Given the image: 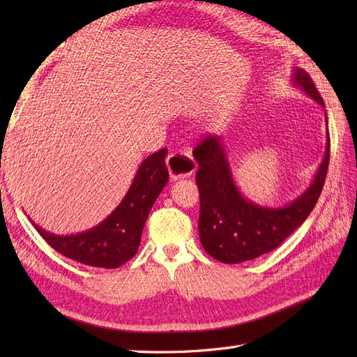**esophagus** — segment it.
<instances>
[{
  "instance_id": "obj_1",
  "label": "esophagus",
  "mask_w": 357,
  "mask_h": 357,
  "mask_svg": "<svg viewBox=\"0 0 357 357\" xmlns=\"http://www.w3.org/2000/svg\"><path fill=\"white\" fill-rule=\"evenodd\" d=\"M165 164L173 181L192 176L196 170L195 159L188 153H170L165 159Z\"/></svg>"
}]
</instances>
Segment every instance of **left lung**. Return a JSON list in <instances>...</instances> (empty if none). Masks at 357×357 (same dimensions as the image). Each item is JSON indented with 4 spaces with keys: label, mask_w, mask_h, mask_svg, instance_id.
Segmentation results:
<instances>
[{
    "label": "left lung",
    "mask_w": 357,
    "mask_h": 357,
    "mask_svg": "<svg viewBox=\"0 0 357 357\" xmlns=\"http://www.w3.org/2000/svg\"><path fill=\"white\" fill-rule=\"evenodd\" d=\"M293 84L325 107L310 75L296 67ZM325 123L328 126L327 113ZM199 169L196 173L201 210L199 239L204 250L222 264H239L278 248L304 224L324 188L330 162L327 130L325 155L313 183L284 207H262L242 196L234 183L221 136H207L193 150Z\"/></svg>",
    "instance_id": "8db88e82"
}]
</instances>
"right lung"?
Returning <instances> with one entry per match:
<instances>
[{
  "label": "right lung",
  "instance_id": "right-lung-1",
  "mask_svg": "<svg viewBox=\"0 0 357 357\" xmlns=\"http://www.w3.org/2000/svg\"><path fill=\"white\" fill-rule=\"evenodd\" d=\"M165 155L167 149H161L144 159L124 199L93 229L59 236L35 222L33 227L53 250L69 259L90 267H119L138 252L150 210L169 181Z\"/></svg>",
  "mask_w": 357,
  "mask_h": 357
}]
</instances>
